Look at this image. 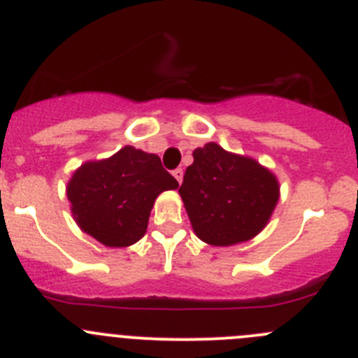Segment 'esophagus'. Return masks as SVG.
I'll list each match as a JSON object with an SVG mask.
<instances>
[{
	"label": "esophagus",
	"instance_id": "34e87169",
	"mask_svg": "<svg viewBox=\"0 0 358 358\" xmlns=\"http://www.w3.org/2000/svg\"><path fill=\"white\" fill-rule=\"evenodd\" d=\"M173 176H175V178H176V182L182 183V180H183V169H182V168L175 169V171H173Z\"/></svg>",
	"mask_w": 358,
	"mask_h": 358
}]
</instances>
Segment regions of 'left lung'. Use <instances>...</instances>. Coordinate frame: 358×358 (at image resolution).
I'll list each match as a JSON object with an SVG mask.
<instances>
[{
  "label": "left lung",
  "instance_id": "8db88e82",
  "mask_svg": "<svg viewBox=\"0 0 358 358\" xmlns=\"http://www.w3.org/2000/svg\"><path fill=\"white\" fill-rule=\"evenodd\" d=\"M192 157L178 192L198 238L217 247L255 238L279 201L273 173L217 143L196 148Z\"/></svg>",
  "mask_w": 358,
  "mask_h": 358
}]
</instances>
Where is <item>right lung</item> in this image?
<instances>
[{
  "label": "right lung",
  "mask_w": 358,
  "mask_h": 358,
  "mask_svg": "<svg viewBox=\"0 0 358 358\" xmlns=\"http://www.w3.org/2000/svg\"><path fill=\"white\" fill-rule=\"evenodd\" d=\"M176 187L155 153L123 146L109 159L83 164L66 198L83 231L106 247H129L145 236L157 196Z\"/></svg>",
  "instance_id": "right-lung-1"
}]
</instances>
